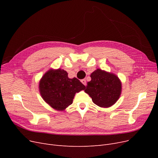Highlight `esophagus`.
<instances>
[{"label":"esophagus","instance_id":"1","mask_svg":"<svg viewBox=\"0 0 158 158\" xmlns=\"http://www.w3.org/2000/svg\"><path fill=\"white\" fill-rule=\"evenodd\" d=\"M81 82L82 84H83L84 85H86V79H81Z\"/></svg>","mask_w":158,"mask_h":158}]
</instances>
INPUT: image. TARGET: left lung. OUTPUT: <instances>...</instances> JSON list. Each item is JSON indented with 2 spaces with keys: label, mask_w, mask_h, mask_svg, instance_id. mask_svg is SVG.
I'll use <instances>...</instances> for the list:
<instances>
[{
  "label": "left lung",
  "mask_w": 158,
  "mask_h": 158,
  "mask_svg": "<svg viewBox=\"0 0 158 158\" xmlns=\"http://www.w3.org/2000/svg\"><path fill=\"white\" fill-rule=\"evenodd\" d=\"M90 77L92 80L87 82L85 92L92 97L94 104L99 107H109L117 101L122 84L117 76L97 69Z\"/></svg>",
  "instance_id": "8db88e82"
}]
</instances>
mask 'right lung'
Segmentation results:
<instances>
[{
	"label": "right lung",
	"instance_id": "add662e5",
	"mask_svg": "<svg viewBox=\"0 0 158 158\" xmlns=\"http://www.w3.org/2000/svg\"><path fill=\"white\" fill-rule=\"evenodd\" d=\"M40 92L44 100L54 109L63 111L72 104L76 93L85 86L76 77L70 79L64 70H49L40 82Z\"/></svg>",
	"mask_w": 158,
	"mask_h": 158
}]
</instances>
